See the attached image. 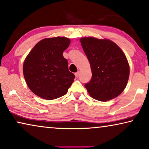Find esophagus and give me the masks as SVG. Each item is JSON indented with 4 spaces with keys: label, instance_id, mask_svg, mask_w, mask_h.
Here are the masks:
<instances>
[{
    "label": "esophagus",
    "instance_id": "obj_1",
    "mask_svg": "<svg viewBox=\"0 0 149 149\" xmlns=\"http://www.w3.org/2000/svg\"><path fill=\"white\" fill-rule=\"evenodd\" d=\"M79 74H80V72H76V73H75V77H77V78H78V77H79Z\"/></svg>",
    "mask_w": 149,
    "mask_h": 149
}]
</instances>
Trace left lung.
<instances>
[{
	"instance_id": "left-lung-1",
	"label": "left lung",
	"mask_w": 149,
	"mask_h": 149,
	"mask_svg": "<svg viewBox=\"0 0 149 149\" xmlns=\"http://www.w3.org/2000/svg\"><path fill=\"white\" fill-rule=\"evenodd\" d=\"M81 43L92 72L91 79L85 85L88 93L101 101L118 97L126 87L130 73L124 52L109 40L84 38Z\"/></svg>"
}]
</instances>
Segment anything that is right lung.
<instances>
[{"label":"right lung","instance_id":"right-lung-1","mask_svg":"<svg viewBox=\"0 0 149 149\" xmlns=\"http://www.w3.org/2000/svg\"><path fill=\"white\" fill-rule=\"evenodd\" d=\"M70 41L66 38H46L31 49L23 63V75L30 90L40 97L55 100L68 91L75 78L68 70L63 52Z\"/></svg>","mask_w":149,"mask_h":149}]
</instances>
